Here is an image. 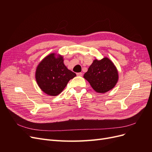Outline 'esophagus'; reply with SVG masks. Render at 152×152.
Instances as JSON below:
<instances>
[{
	"instance_id": "34e87169",
	"label": "esophagus",
	"mask_w": 152,
	"mask_h": 152,
	"mask_svg": "<svg viewBox=\"0 0 152 152\" xmlns=\"http://www.w3.org/2000/svg\"><path fill=\"white\" fill-rule=\"evenodd\" d=\"M76 75L78 76H83V73H77Z\"/></svg>"
}]
</instances>
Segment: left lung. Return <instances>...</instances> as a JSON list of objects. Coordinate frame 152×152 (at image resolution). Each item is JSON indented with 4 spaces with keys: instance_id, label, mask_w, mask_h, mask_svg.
I'll return each mask as SVG.
<instances>
[{
    "instance_id": "obj_1",
    "label": "left lung",
    "mask_w": 152,
    "mask_h": 152,
    "mask_svg": "<svg viewBox=\"0 0 152 152\" xmlns=\"http://www.w3.org/2000/svg\"><path fill=\"white\" fill-rule=\"evenodd\" d=\"M92 88L99 93H105L116 85L118 71L114 64L108 58L95 60L84 75Z\"/></svg>"
}]
</instances>
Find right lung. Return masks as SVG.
I'll list each match as a JSON object with an SVG mask.
<instances>
[{
    "label": "right lung",
    "mask_w": 152,
    "mask_h": 152,
    "mask_svg": "<svg viewBox=\"0 0 152 152\" xmlns=\"http://www.w3.org/2000/svg\"><path fill=\"white\" fill-rule=\"evenodd\" d=\"M76 76L74 72L66 67L61 56L56 58L54 53L47 56L39 64L36 72L38 86L45 94L52 96L60 94L70 79Z\"/></svg>",
    "instance_id": "add662e5"
}]
</instances>
